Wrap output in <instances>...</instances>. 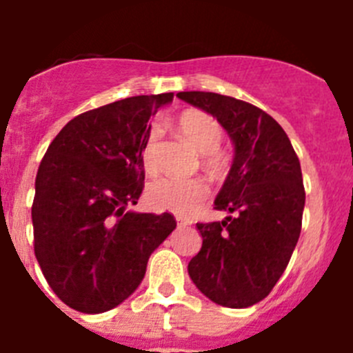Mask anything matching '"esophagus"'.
Wrapping results in <instances>:
<instances>
[{"label": "esophagus", "mask_w": 353, "mask_h": 353, "mask_svg": "<svg viewBox=\"0 0 353 353\" xmlns=\"http://www.w3.org/2000/svg\"><path fill=\"white\" fill-rule=\"evenodd\" d=\"M176 224H179V228H185L191 224V221L187 219V217H182V215H176Z\"/></svg>", "instance_id": "esophagus-1"}]
</instances>
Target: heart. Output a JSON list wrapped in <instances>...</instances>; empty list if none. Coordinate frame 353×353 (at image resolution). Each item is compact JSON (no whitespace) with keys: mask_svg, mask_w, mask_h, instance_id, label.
<instances>
[{"mask_svg":"<svg viewBox=\"0 0 353 353\" xmlns=\"http://www.w3.org/2000/svg\"><path fill=\"white\" fill-rule=\"evenodd\" d=\"M179 129L185 139L194 146L198 152L207 154L210 166L217 168L221 157L215 152L223 143V127L212 114L198 109H191L180 114ZM159 139H161V127L152 125L146 134L143 145V162L148 171L157 168ZM208 196V185L201 179H174L164 176L150 183L146 191V199L150 207L155 210H168L174 214H192Z\"/></svg>","mask_w":353,"mask_h":353,"instance_id":"obj_1","label":"heart"}]
</instances>
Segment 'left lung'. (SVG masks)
<instances>
[{
    "label": "left lung",
    "instance_id": "obj_1",
    "mask_svg": "<svg viewBox=\"0 0 353 353\" xmlns=\"http://www.w3.org/2000/svg\"><path fill=\"white\" fill-rule=\"evenodd\" d=\"M176 97L217 118L235 148L214 201L232 215L196 224L203 244L187 270L212 302L249 307L269 295L297 245L305 203L301 162L283 127L256 105L212 92Z\"/></svg>",
    "mask_w": 353,
    "mask_h": 353
}]
</instances>
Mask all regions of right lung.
<instances>
[{"instance_id":"obj_1","label":"right lung","mask_w":353,"mask_h":353,"mask_svg":"<svg viewBox=\"0 0 353 353\" xmlns=\"http://www.w3.org/2000/svg\"><path fill=\"white\" fill-rule=\"evenodd\" d=\"M173 93L129 97L72 118L40 162L31 207L35 256L52 292L97 314L132 295L171 214L127 210L145 187L148 120Z\"/></svg>"}]
</instances>
